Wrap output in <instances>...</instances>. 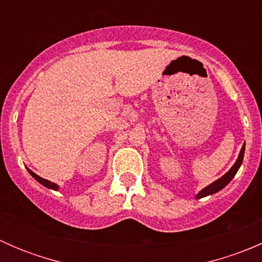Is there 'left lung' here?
<instances>
[{"label":"left lung","mask_w":262,"mask_h":262,"mask_svg":"<svg viewBox=\"0 0 262 262\" xmlns=\"http://www.w3.org/2000/svg\"><path fill=\"white\" fill-rule=\"evenodd\" d=\"M245 146L246 144L244 143V146H242L241 150H239V155H238V158L236 160V162H234V165L232 166L231 168H229L228 172L224 173L222 178H219L218 180H215L212 184H209L208 186H205L204 189L200 190L199 192H198L196 195H195V199H202V198H205L208 196V195H213L215 194V192L221 191L223 187H226L227 185L229 184V182L232 181V179L236 176L237 171L239 170V167H241L242 165V161H244V156H245Z\"/></svg>","instance_id":"obj_1"}]
</instances>
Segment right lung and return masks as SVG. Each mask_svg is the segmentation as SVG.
Wrapping results in <instances>:
<instances>
[{"mask_svg": "<svg viewBox=\"0 0 262 262\" xmlns=\"http://www.w3.org/2000/svg\"><path fill=\"white\" fill-rule=\"evenodd\" d=\"M26 168H28V167H26ZM28 171H29V173H30V175L33 176V178L35 179V180L38 181L39 184H41V185H43V186L48 187V189L55 190V191H57V190H59V186H58L57 184H54V182H52V181H48V180H46V179L40 178V176H38V175H36L35 172H33V171H31V170H29V168H28Z\"/></svg>", "mask_w": 262, "mask_h": 262, "instance_id": "1", "label": "right lung"}]
</instances>
